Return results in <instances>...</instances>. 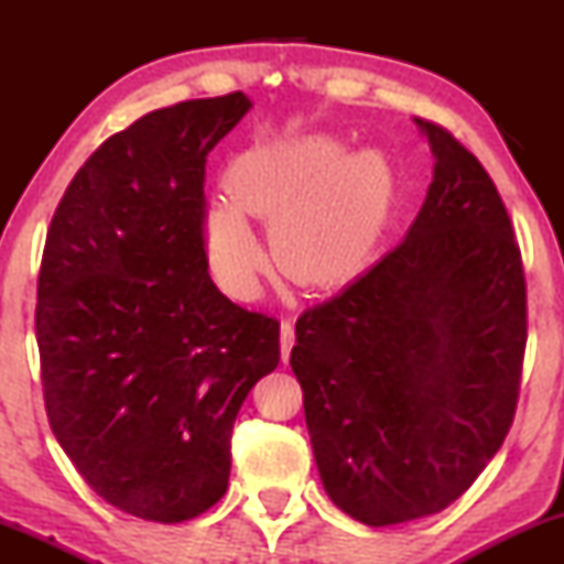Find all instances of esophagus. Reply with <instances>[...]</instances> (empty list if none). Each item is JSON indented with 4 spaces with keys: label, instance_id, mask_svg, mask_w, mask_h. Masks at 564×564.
Returning <instances> with one entry per match:
<instances>
[{
    "label": "esophagus",
    "instance_id": "1",
    "mask_svg": "<svg viewBox=\"0 0 564 564\" xmlns=\"http://www.w3.org/2000/svg\"><path fill=\"white\" fill-rule=\"evenodd\" d=\"M291 347H294V323L286 318V321H281V360L283 364L289 360Z\"/></svg>",
    "mask_w": 564,
    "mask_h": 564
}]
</instances>
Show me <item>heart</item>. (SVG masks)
Instances as JSON below:
<instances>
[{
  "mask_svg": "<svg viewBox=\"0 0 564 564\" xmlns=\"http://www.w3.org/2000/svg\"><path fill=\"white\" fill-rule=\"evenodd\" d=\"M381 193L384 164L371 151L345 156L323 134L254 148L230 166V204H212L200 223L212 275L230 296L254 294L264 251L246 217H260L283 275L304 286L345 281L377 238Z\"/></svg>",
  "mask_w": 564,
  "mask_h": 564,
  "instance_id": "b5f03b06",
  "label": "heart"
}]
</instances>
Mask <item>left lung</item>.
I'll list each match as a JSON object with an SVG mask.
<instances>
[{"mask_svg": "<svg viewBox=\"0 0 564 564\" xmlns=\"http://www.w3.org/2000/svg\"><path fill=\"white\" fill-rule=\"evenodd\" d=\"M405 238L296 321L291 368L323 488L371 528L443 511L496 456L525 355V275L494 180L443 127Z\"/></svg>", "mask_w": 564, "mask_h": 564, "instance_id": "1", "label": "left lung"}]
</instances>
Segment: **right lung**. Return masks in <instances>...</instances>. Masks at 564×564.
<instances>
[{"label":"right lung","mask_w":564,"mask_h":564,"mask_svg":"<svg viewBox=\"0 0 564 564\" xmlns=\"http://www.w3.org/2000/svg\"><path fill=\"white\" fill-rule=\"evenodd\" d=\"M243 93L161 108L70 180L44 243L36 341L57 443L97 496L183 522L228 490L232 422L281 360L278 321L209 278L206 156Z\"/></svg>","instance_id":"1"}]
</instances>
